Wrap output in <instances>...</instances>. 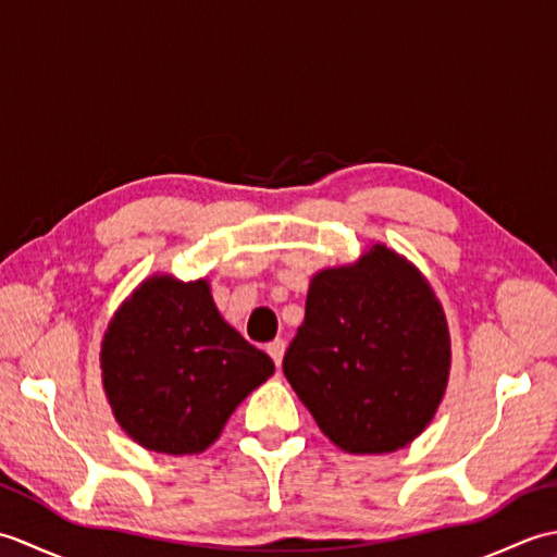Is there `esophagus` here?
<instances>
[{
    "label": "esophagus",
    "mask_w": 557,
    "mask_h": 557,
    "mask_svg": "<svg viewBox=\"0 0 557 557\" xmlns=\"http://www.w3.org/2000/svg\"><path fill=\"white\" fill-rule=\"evenodd\" d=\"M268 354H270L272 361H275V366L280 369V366H282V357H285V342H282V339L272 342V345H268Z\"/></svg>",
    "instance_id": "1"
}]
</instances>
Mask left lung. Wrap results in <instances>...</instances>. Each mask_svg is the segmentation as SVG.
I'll return each instance as SVG.
<instances>
[{
    "label": "left lung",
    "instance_id": "obj_1",
    "mask_svg": "<svg viewBox=\"0 0 557 557\" xmlns=\"http://www.w3.org/2000/svg\"><path fill=\"white\" fill-rule=\"evenodd\" d=\"M449 366L447 318L429 280L375 242L311 277L282 371L339 449L385 455L429 429Z\"/></svg>",
    "mask_w": 557,
    "mask_h": 557
}]
</instances>
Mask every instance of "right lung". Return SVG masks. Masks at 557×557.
<instances>
[{"label": "right lung", "mask_w": 557, "mask_h": 557, "mask_svg": "<svg viewBox=\"0 0 557 557\" xmlns=\"http://www.w3.org/2000/svg\"><path fill=\"white\" fill-rule=\"evenodd\" d=\"M100 371L114 419L134 443L198 455L275 363L224 321L206 277L156 272L114 311Z\"/></svg>", "instance_id": "obj_1"}]
</instances>
